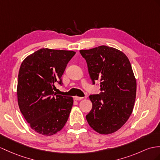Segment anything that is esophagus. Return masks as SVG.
<instances>
[{"label": "esophagus", "mask_w": 160, "mask_h": 160, "mask_svg": "<svg viewBox=\"0 0 160 160\" xmlns=\"http://www.w3.org/2000/svg\"><path fill=\"white\" fill-rule=\"evenodd\" d=\"M74 98H75V100H82L83 98V97H79V96H75L74 97Z\"/></svg>", "instance_id": "esophagus-1"}]
</instances>
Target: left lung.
Returning <instances> with one entry per match:
<instances>
[{
    "label": "left lung",
    "mask_w": 160,
    "mask_h": 160,
    "mask_svg": "<svg viewBox=\"0 0 160 160\" xmlns=\"http://www.w3.org/2000/svg\"><path fill=\"white\" fill-rule=\"evenodd\" d=\"M79 52L93 84L99 80L102 91L89 96L92 108L86 119L98 133H113L126 123L134 108L136 81L129 59L121 51L105 45Z\"/></svg>",
    "instance_id": "8db88e82"
}]
</instances>
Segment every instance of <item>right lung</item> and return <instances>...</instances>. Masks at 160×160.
Segmentation results:
<instances>
[{"mask_svg": "<svg viewBox=\"0 0 160 160\" xmlns=\"http://www.w3.org/2000/svg\"><path fill=\"white\" fill-rule=\"evenodd\" d=\"M73 51L42 48L27 56L20 66L17 87L19 108L30 128L37 133L52 136L65 126L73 104L71 96L58 95Z\"/></svg>", "mask_w": 160, "mask_h": 160, "instance_id": "add662e5", "label": "right lung"}]
</instances>
